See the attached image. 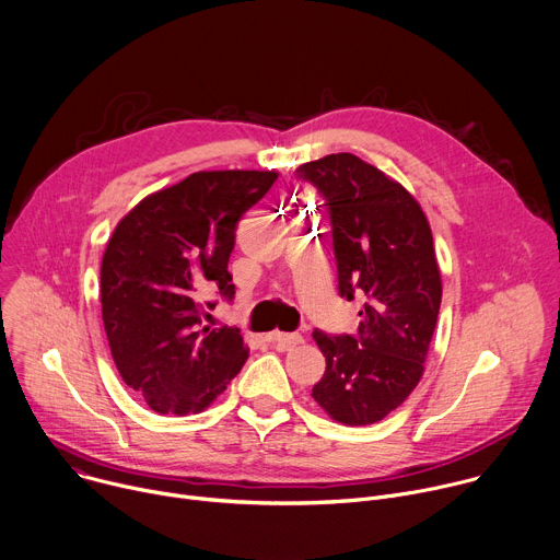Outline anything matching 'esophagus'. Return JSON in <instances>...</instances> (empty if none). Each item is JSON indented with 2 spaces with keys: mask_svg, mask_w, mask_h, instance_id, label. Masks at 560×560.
I'll return each mask as SVG.
<instances>
[{
  "mask_svg": "<svg viewBox=\"0 0 560 560\" xmlns=\"http://www.w3.org/2000/svg\"><path fill=\"white\" fill-rule=\"evenodd\" d=\"M269 340L276 342V345H282V347H298V345L304 342V338H302L300 332H280V330L271 332Z\"/></svg>",
  "mask_w": 560,
  "mask_h": 560,
  "instance_id": "obj_1",
  "label": "esophagus"
}]
</instances>
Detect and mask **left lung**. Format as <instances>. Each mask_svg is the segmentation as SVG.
<instances>
[{
  "mask_svg": "<svg viewBox=\"0 0 560 560\" xmlns=\"http://www.w3.org/2000/svg\"><path fill=\"white\" fill-rule=\"evenodd\" d=\"M298 176L324 198L340 295L364 298L355 335L313 330L326 371L313 399L347 425L384 419L415 390L436 326L441 273L419 202L355 154H328Z\"/></svg>",
  "mask_w": 560,
  "mask_h": 560,
  "instance_id": "obj_1",
  "label": "left lung"
}]
</instances>
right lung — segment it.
<instances>
[{
	"instance_id": "1",
	"label": "right lung",
	"mask_w": 560,
	"mask_h": 560,
	"mask_svg": "<svg viewBox=\"0 0 560 560\" xmlns=\"http://www.w3.org/2000/svg\"><path fill=\"white\" fill-rule=\"evenodd\" d=\"M278 172H196L143 198L112 234L101 262V313L124 382L154 412L205 410L238 375L249 349L238 328L202 324L205 289L232 300L236 228Z\"/></svg>"
}]
</instances>
